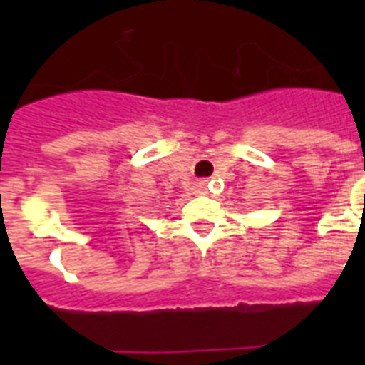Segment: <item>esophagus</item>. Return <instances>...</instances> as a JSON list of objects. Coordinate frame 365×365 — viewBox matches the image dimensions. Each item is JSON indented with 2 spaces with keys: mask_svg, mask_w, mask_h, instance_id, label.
I'll list each match as a JSON object with an SVG mask.
<instances>
[{
  "mask_svg": "<svg viewBox=\"0 0 365 365\" xmlns=\"http://www.w3.org/2000/svg\"><path fill=\"white\" fill-rule=\"evenodd\" d=\"M199 188H205V182H199Z\"/></svg>",
  "mask_w": 365,
  "mask_h": 365,
  "instance_id": "obj_1",
  "label": "esophagus"
}]
</instances>
